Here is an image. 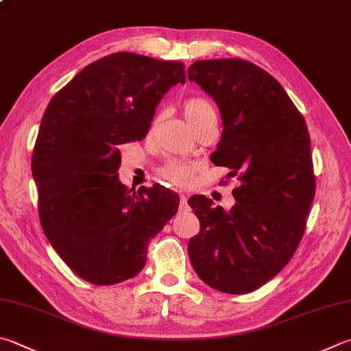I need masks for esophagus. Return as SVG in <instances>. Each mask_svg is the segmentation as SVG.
<instances>
[{"label": "esophagus", "mask_w": 351, "mask_h": 351, "mask_svg": "<svg viewBox=\"0 0 351 351\" xmlns=\"http://www.w3.org/2000/svg\"><path fill=\"white\" fill-rule=\"evenodd\" d=\"M180 210H187V196L181 195L180 197Z\"/></svg>", "instance_id": "1"}]
</instances>
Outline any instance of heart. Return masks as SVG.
<instances>
[{"instance_id": "obj_1", "label": "heart", "mask_w": 351, "mask_h": 351, "mask_svg": "<svg viewBox=\"0 0 351 351\" xmlns=\"http://www.w3.org/2000/svg\"><path fill=\"white\" fill-rule=\"evenodd\" d=\"M182 110L184 117L189 121V124L195 130L197 125L206 123L207 119L216 118L215 107L212 106L210 101L201 97H192L187 98L182 103ZM158 118L155 117L152 121V127H155ZM195 165L182 161H170L164 164L161 170H159V175H161L165 181L170 182L171 186L175 187H187L193 180L195 175Z\"/></svg>"}]
</instances>
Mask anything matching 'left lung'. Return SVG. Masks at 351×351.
I'll return each mask as SVG.
<instances>
[{"mask_svg":"<svg viewBox=\"0 0 351 351\" xmlns=\"http://www.w3.org/2000/svg\"><path fill=\"white\" fill-rule=\"evenodd\" d=\"M189 80L221 112L212 162L241 182L230 212L190 197L201 230L189 241V256L212 289L244 295L275 278L302 239L316 190L307 124L282 86L250 61H196Z\"/></svg>","mask_w":351,"mask_h":351,"instance_id":"left-lung-1","label":"left lung"}]
</instances>
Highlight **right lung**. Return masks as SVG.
Masks as SVG:
<instances>
[{"label":"right lung","instance_id":"1","mask_svg":"<svg viewBox=\"0 0 351 351\" xmlns=\"http://www.w3.org/2000/svg\"><path fill=\"white\" fill-rule=\"evenodd\" d=\"M186 82L180 61L118 52L86 66L50 101L32 155L38 213L60 258L84 281L136 276L152 238L173 218L180 196L158 184L119 182V145L141 141L156 106Z\"/></svg>","mask_w":351,"mask_h":351}]
</instances>
